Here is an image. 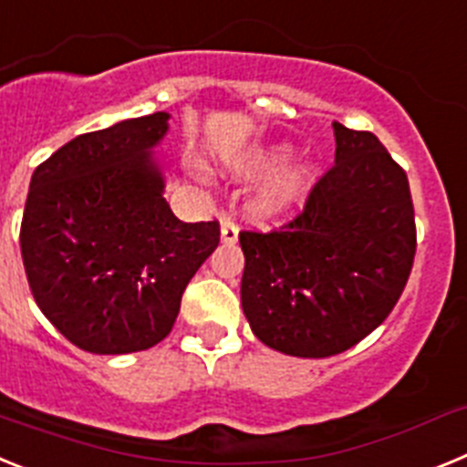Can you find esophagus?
Listing matches in <instances>:
<instances>
[{"label":"esophagus","instance_id":"obj_1","mask_svg":"<svg viewBox=\"0 0 467 467\" xmlns=\"http://www.w3.org/2000/svg\"><path fill=\"white\" fill-rule=\"evenodd\" d=\"M222 241L224 243H236L238 241V224L231 220L222 222Z\"/></svg>","mask_w":467,"mask_h":467}]
</instances>
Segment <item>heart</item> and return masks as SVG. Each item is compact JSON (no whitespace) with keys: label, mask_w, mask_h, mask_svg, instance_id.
<instances>
[{"label":"heart","mask_w":467,"mask_h":467,"mask_svg":"<svg viewBox=\"0 0 467 467\" xmlns=\"http://www.w3.org/2000/svg\"><path fill=\"white\" fill-rule=\"evenodd\" d=\"M287 156L285 150H266V151H259L250 163L245 166L247 172H266L271 168H275L280 161ZM306 182V168H290V171H285L283 175H278L274 182H269L266 187L259 192L257 196V213L262 214H274L278 210H283L285 205L290 203L292 198L299 193L301 184Z\"/></svg>","instance_id":"1"}]
</instances>
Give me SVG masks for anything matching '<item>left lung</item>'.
Masks as SVG:
<instances>
[{"label": "left lung", "mask_w": 467, "mask_h": 467, "mask_svg": "<svg viewBox=\"0 0 467 467\" xmlns=\"http://www.w3.org/2000/svg\"><path fill=\"white\" fill-rule=\"evenodd\" d=\"M334 166L280 229L241 231L243 313L254 337L295 358L360 344L410 280L416 222L407 172L369 130L334 121Z\"/></svg>", "instance_id": "8db88e82"}]
</instances>
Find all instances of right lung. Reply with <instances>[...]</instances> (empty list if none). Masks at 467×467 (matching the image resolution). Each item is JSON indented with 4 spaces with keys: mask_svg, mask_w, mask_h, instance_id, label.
Here are the masks:
<instances>
[{
    "mask_svg": "<svg viewBox=\"0 0 467 467\" xmlns=\"http://www.w3.org/2000/svg\"><path fill=\"white\" fill-rule=\"evenodd\" d=\"M166 130V111L128 119L69 140L32 175L20 222L32 296L95 356L166 339L189 280L220 245V222H180L163 198L150 151Z\"/></svg>",
    "mask_w": 467,
    "mask_h": 467,
    "instance_id": "right-lung-1",
    "label": "right lung"
}]
</instances>
